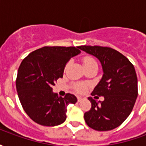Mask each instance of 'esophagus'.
Listing matches in <instances>:
<instances>
[{"instance_id": "obj_1", "label": "esophagus", "mask_w": 146, "mask_h": 146, "mask_svg": "<svg viewBox=\"0 0 146 146\" xmlns=\"http://www.w3.org/2000/svg\"><path fill=\"white\" fill-rule=\"evenodd\" d=\"M84 97H83V96H77V101L78 102H81L82 100L84 99Z\"/></svg>"}]
</instances>
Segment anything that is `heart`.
<instances>
[{"label": "heart", "instance_id": "obj_1", "mask_svg": "<svg viewBox=\"0 0 146 146\" xmlns=\"http://www.w3.org/2000/svg\"><path fill=\"white\" fill-rule=\"evenodd\" d=\"M82 63L83 66L84 67V69L89 68V67L93 66H98L97 65V62L95 60V58L92 56H85V57L83 58L82 59ZM69 62L65 66V70H66V68L69 66ZM73 88L75 89V91L77 92H83L85 89V86L81 84H76L73 85Z\"/></svg>", "mask_w": 146, "mask_h": 146}]
</instances>
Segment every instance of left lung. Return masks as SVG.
I'll return each mask as SVG.
<instances>
[{"mask_svg": "<svg viewBox=\"0 0 146 146\" xmlns=\"http://www.w3.org/2000/svg\"><path fill=\"white\" fill-rule=\"evenodd\" d=\"M79 48L98 58L104 73L92 93V96H104V101L88 97L92 108L84 113V120L96 131L113 130L128 117L138 97L135 67L123 54L109 47L83 45Z\"/></svg>", "mask_w": 146, "mask_h": 146, "instance_id": "obj_1", "label": "left lung"}]
</instances>
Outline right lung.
I'll use <instances>...</instances> for the list:
<instances>
[{
	"label": "right lung",
	"mask_w": 146,
	"mask_h": 146,
	"mask_svg": "<svg viewBox=\"0 0 146 146\" xmlns=\"http://www.w3.org/2000/svg\"><path fill=\"white\" fill-rule=\"evenodd\" d=\"M80 53L79 47L46 46L22 61L15 82L18 96L24 111L34 122L53 127L66 120L67 106L75 104L76 97L70 93L58 97L51 87L62 77L67 62Z\"/></svg>",
	"instance_id": "right-lung-1"
}]
</instances>
